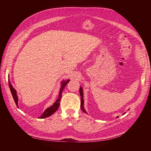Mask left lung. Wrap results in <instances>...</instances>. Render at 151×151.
I'll return each mask as SVG.
<instances>
[{"label":"left lung","mask_w":151,"mask_h":151,"mask_svg":"<svg viewBox=\"0 0 151 151\" xmlns=\"http://www.w3.org/2000/svg\"><path fill=\"white\" fill-rule=\"evenodd\" d=\"M79 93H80V95H81V108L83 111L85 113H87V111L85 110L84 107V99H83V88H82V87H80L79 88ZM126 113V112H125ZM125 113H124L123 114V115H124L125 114ZM118 118V116H116V118Z\"/></svg>","instance_id":"8db88e82"}]
</instances>
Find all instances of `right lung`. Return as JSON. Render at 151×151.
Segmentation results:
<instances>
[{
	"mask_svg": "<svg viewBox=\"0 0 151 151\" xmlns=\"http://www.w3.org/2000/svg\"><path fill=\"white\" fill-rule=\"evenodd\" d=\"M69 81H70L69 79L67 80V81H62L61 88H60V91H59L58 97V99H57V101L54 103V104L52 105V106H50V107H49V108H48L45 109V111L42 115V116L40 117V118H45L51 116L57 110L59 106H60V99H61V98H62V93L63 89V88H64V87L67 85V84ZM9 88H10V90H11V92L12 93V97L14 98V101H15V103L17 105V106L18 107V97H17V92H16V89L12 87L11 83H10L9 80Z\"/></svg>",
	"mask_w": 151,
	"mask_h": 151,
	"instance_id": "right-lung-1",
	"label": "right lung"
}]
</instances>
